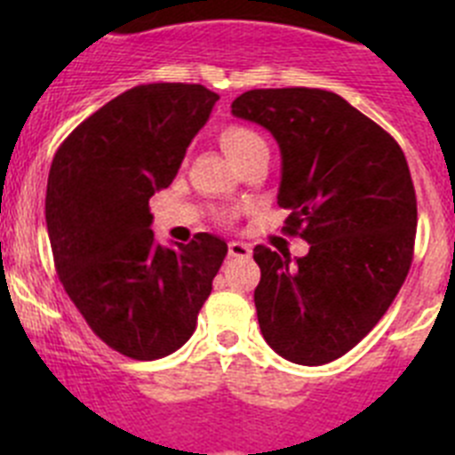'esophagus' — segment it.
<instances>
[{
	"instance_id": "obj_1",
	"label": "esophagus",
	"mask_w": 455,
	"mask_h": 455,
	"mask_svg": "<svg viewBox=\"0 0 455 455\" xmlns=\"http://www.w3.org/2000/svg\"><path fill=\"white\" fill-rule=\"evenodd\" d=\"M228 252H230V257L248 259V257L252 255V248L248 246V243H243V241H230V243H228Z\"/></svg>"
}]
</instances>
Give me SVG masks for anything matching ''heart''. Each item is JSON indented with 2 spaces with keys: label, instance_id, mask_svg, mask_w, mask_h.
I'll return each mask as SVG.
<instances>
[{
  "label": "heart",
  "instance_id": "heart-1",
  "mask_svg": "<svg viewBox=\"0 0 455 455\" xmlns=\"http://www.w3.org/2000/svg\"><path fill=\"white\" fill-rule=\"evenodd\" d=\"M219 139L223 150L228 152L236 164H239L246 155H251L255 148L264 146L262 136L257 134L255 130H251V127H246V124H239V123L223 124V127H220Z\"/></svg>",
  "mask_w": 455,
  "mask_h": 455
}]
</instances>
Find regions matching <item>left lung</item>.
I'll list each match as a JSON object with an SVG mask.
<instances>
[{"label":"left lung","instance_id":"8db88e82","mask_svg":"<svg viewBox=\"0 0 455 455\" xmlns=\"http://www.w3.org/2000/svg\"><path fill=\"white\" fill-rule=\"evenodd\" d=\"M283 155V232L309 243L291 259L255 246L257 321L268 347L305 367L332 363L383 319L412 264L417 198L399 143L337 92L255 88L232 102Z\"/></svg>","mask_w":455,"mask_h":455}]
</instances>
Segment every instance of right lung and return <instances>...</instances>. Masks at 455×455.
Here are the masks:
<instances>
[{"mask_svg":"<svg viewBox=\"0 0 455 455\" xmlns=\"http://www.w3.org/2000/svg\"><path fill=\"white\" fill-rule=\"evenodd\" d=\"M216 100L200 84L130 88L52 159L45 220L59 280L91 331L132 360L187 344L228 255L207 232L164 248L150 230V198L175 180Z\"/></svg>","mask_w":455,"mask_h":455,"instance_id":"right-lung-1","label":"right lung"}]
</instances>
